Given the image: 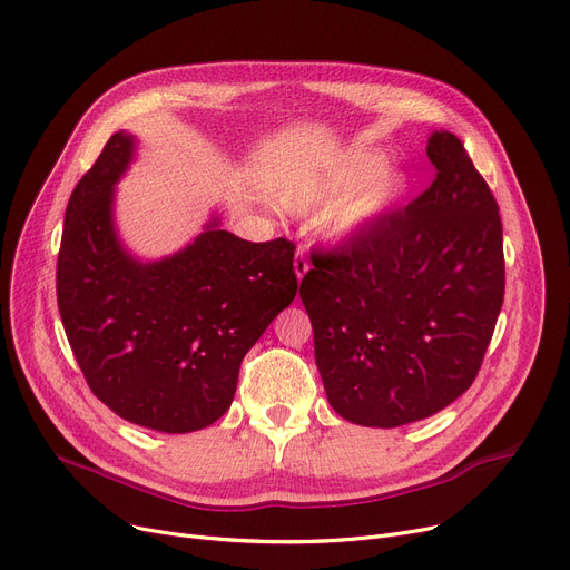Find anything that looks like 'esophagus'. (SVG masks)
<instances>
[{"label": "esophagus", "mask_w": 570, "mask_h": 570, "mask_svg": "<svg viewBox=\"0 0 570 570\" xmlns=\"http://www.w3.org/2000/svg\"><path fill=\"white\" fill-rule=\"evenodd\" d=\"M293 269H295V277H297V282H303V277L307 275V269H309V263H307V256H305V252H303V249H297V252H295Z\"/></svg>", "instance_id": "esophagus-1"}]
</instances>
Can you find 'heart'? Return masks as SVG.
<instances>
[{
	"label": "heart",
	"mask_w": 570,
	"mask_h": 570,
	"mask_svg": "<svg viewBox=\"0 0 570 570\" xmlns=\"http://www.w3.org/2000/svg\"><path fill=\"white\" fill-rule=\"evenodd\" d=\"M383 147H357L307 170L282 189L279 203L291 213H321L323 235L331 243H351L370 235L411 203L417 175L411 168H393Z\"/></svg>",
	"instance_id": "1"
}]
</instances>
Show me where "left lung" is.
Returning a JSON list of instances; mask_svg holds the SVG:
<instances>
[{
	"mask_svg": "<svg viewBox=\"0 0 570 570\" xmlns=\"http://www.w3.org/2000/svg\"><path fill=\"white\" fill-rule=\"evenodd\" d=\"M432 187L301 284L331 406L363 428L423 421L469 391L503 305L499 205L451 131Z\"/></svg>",
	"mask_w": 570,
	"mask_h": 570,
	"instance_id": "8db88e82",
	"label": "left lung"
}]
</instances>
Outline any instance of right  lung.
Segmentation results:
<instances>
[{"label":"right lung","instance_id":"1","mask_svg":"<svg viewBox=\"0 0 570 570\" xmlns=\"http://www.w3.org/2000/svg\"><path fill=\"white\" fill-rule=\"evenodd\" d=\"M138 138L117 131L73 189L57 258V305L92 393L125 421L166 434L228 411L239 363L297 293L295 247L247 243L209 215L189 245L134 254L115 219Z\"/></svg>","mask_w":570,"mask_h":570}]
</instances>
